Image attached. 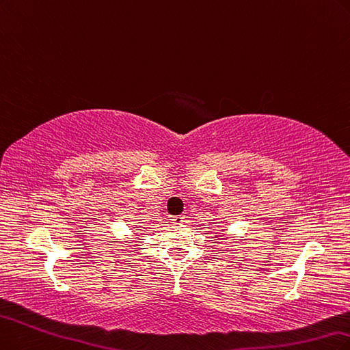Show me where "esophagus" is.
<instances>
[{
	"label": "esophagus",
	"mask_w": 350,
	"mask_h": 350,
	"mask_svg": "<svg viewBox=\"0 0 350 350\" xmlns=\"http://www.w3.org/2000/svg\"><path fill=\"white\" fill-rule=\"evenodd\" d=\"M172 221L174 224H183L185 222V215H176V217L172 218Z\"/></svg>",
	"instance_id": "34e87169"
}]
</instances>
